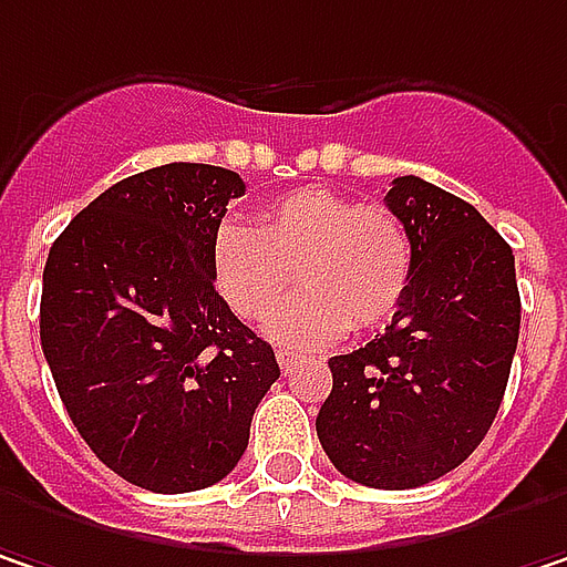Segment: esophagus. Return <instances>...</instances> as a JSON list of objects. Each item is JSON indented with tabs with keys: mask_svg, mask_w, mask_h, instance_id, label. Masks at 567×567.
Here are the masks:
<instances>
[{
	"mask_svg": "<svg viewBox=\"0 0 567 567\" xmlns=\"http://www.w3.org/2000/svg\"><path fill=\"white\" fill-rule=\"evenodd\" d=\"M276 357H279V367H282V373H291V370L298 367V360H301L295 350H279Z\"/></svg>",
	"mask_w": 567,
	"mask_h": 567,
	"instance_id": "esophagus-1",
	"label": "esophagus"
}]
</instances>
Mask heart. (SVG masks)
Returning a JSON list of instances; mask_svg holds the SVG:
<instances>
[{
  "mask_svg": "<svg viewBox=\"0 0 567 567\" xmlns=\"http://www.w3.org/2000/svg\"><path fill=\"white\" fill-rule=\"evenodd\" d=\"M415 249L405 224L383 204H357L328 187H301L269 204L256 227L220 224L210 239V276L246 321L262 318L291 285L266 334L288 347H321L389 321L409 295Z\"/></svg>",
  "mask_w": 567,
  "mask_h": 567,
  "instance_id": "b5f03b06",
  "label": "heart"
}]
</instances>
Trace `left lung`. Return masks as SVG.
I'll return each instance as SVG.
<instances>
[{"mask_svg": "<svg viewBox=\"0 0 567 567\" xmlns=\"http://www.w3.org/2000/svg\"><path fill=\"white\" fill-rule=\"evenodd\" d=\"M415 272L383 334L331 357L334 389L318 437L363 487L409 489L464 464L489 432L519 340L513 249L461 197L429 181H392Z\"/></svg>", "mask_w": 567, "mask_h": 567, "instance_id": "obj_1", "label": "left lung"}]
</instances>
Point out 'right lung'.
I'll use <instances>...</instances> for the list:
<instances>
[{"label":"right lung","instance_id":"add662e5","mask_svg":"<svg viewBox=\"0 0 567 567\" xmlns=\"http://www.w3.org/2000/svg\"><path fill=\"white\" fill-rule=\"evenodd\" d=\"M243 190L217 165H158L103 190L48 252L41 350L61 402L90 451L152 493L224 481L279 380L210 276V239Z\"/></svg>","mask_w":567,"mask_h":567}]
</instances>
